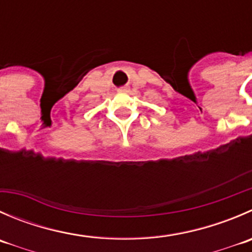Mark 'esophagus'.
<instances>
[{
  "label": "esophagus",
  "instance_id": "1",
  "mask_svg": "<svg viewBox=\"0 0 252 252\" xmlns=\"http://www.w3.org/2000/svg\"><path fill=\"white\" fill-rule=\"evenodd\" d=\"M119 91H121V92H128V87H122V89H119Z\"/></svg>",
  "mask_w": 252,
  "mask_h": 252
}]
</instances>
